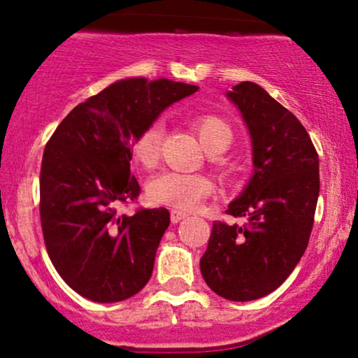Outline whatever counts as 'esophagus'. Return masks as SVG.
Returning a JSON list of instances; mask_svg holds the SVG:
<instances>
[{
  "mask_svg": "<svg viewBox=\"0 0 358 358\" xmlns=\"http://www.w3.org/2000/svg\"><path fill=\"white\" fill-rule=\"evenodd\" d=\"M185 217H187V213L182 212V210H171V213H170V219H171V222H173V224H178V222L183 220Z\"/></svg>",
  "mask_w": 358,
  "mask_h": 358,
  "instance_id": "34e87169",
  "label": "esophagus"
}]
</instances>
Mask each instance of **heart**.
<instances>
[{"label": "heart", "mask_w": 358, "mask_h": 358, "mask_svg": "<svg viewBox=\"0 0 358 358\" xmlns=\"http://www.w3.org/2000/svg\"><path fill=\"white\" fill-rule=\"evenodd\" d=\"M196 133L205 150L210 155L224 153L232 145V127L225 119L213 114L199 116L193 121ZM163 127L159 122L150 124L136 138L133 146L134 158L143 166L151 168L159 158ZM213 185L207 176L196 173H178V171H163L156 175L148 185V195L155 203L168 205L176 210H192L210 195Z\"/></svg>", "instance_id": "heart-1"}]
</instances>
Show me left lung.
Returning a JSON list of instances; mask_svg holds the SVG:
<instances>
[{
    "mask_svg": "<svg viewBox=\"0 0 358 358\" xmlns=\"http://www.w3.org/2000/svg\"><path fill=\"white\" fill-rule=\"evenodd\" d=\"M227 99L239 109L252 145V175L227 213L244 225L213 222L200 271L208 287L231 301L278 289L305 254L320 193L318 155L293 113L261 85L241 82Z\"/></svg>",
    "mask_w": 358,
    "mask_h": 358,
    "instance_id": "8db88e82",
    "label": "left lung"
}]
</instances>
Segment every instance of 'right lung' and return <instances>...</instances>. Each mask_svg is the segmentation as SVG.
<instances>
[{"mask_svg": "<svg viewBox=\"0 0 358 358\" xmlns=\"http://www.w3.org/2000/svg\"><path fill=\"white\" fill-rule=\"evenodd\" d=\"M199 85L131 77L73 108L47 143L40 173V217L48 257L80 296L116 303L139 293L153 273L170 225L166 208L119 215L138 199L131 175L134 141L159 114Z\"/></svg>", "mask_w": 358, "mask_h": 358, "instance_id": "add662e5", "label": "right lung"}]
</instances>
